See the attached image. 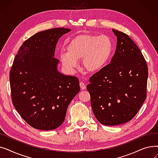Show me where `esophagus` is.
Here are the masks:
<instances>
[{
    "label": "esophagus",
    "mask_w": 158,
    "mask_h": 158,
    "mask_svg": "<svg viewBox=\"0 0 158 158\" xmlns=\"http://www.w3.org/2000/svg\"><path fill=\"white\" fill-rule=\"evenodd\" d=\"M79 85H80V87H81V89H86V85H85V84L83 82H80V83H79Z\"/></svg>",
    "instance_id": "obj_1"
}]
</instances>
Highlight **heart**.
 Here are the masks:
<instances>
[{
    "label": "heart",
    "instance_id": "b5f03b06",
    "mask_svg": "<svg viewBox=\"0 0 158 158\" xmlns=\"http://www.w3.org/2000/svg\"><path fill=\"white\" fill-rule=\"evenodd\" d=\"M66 53L60 56L65 68L72 70L82 60L86 72L95 73L102 70L108 63L113 48L111 39L106 35H82L72 39L66 45Z\"/></svg>",
    "mask_w": 158,
    "mask_h": 158
}]
</instances>
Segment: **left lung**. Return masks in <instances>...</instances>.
I'll list each match as a JSON object with an SVG mask.
<instances>
[{
    "label": "left lung",
    "instance_id": "obj_1",
    "mask_svg": "<svg viewBox=\"0 0 158 158\" xmlns=\"http://www.w3.org/2000/svg\"><path fill=\"white\" fill-rule=\"evenodd\" d=\"M112 31L117 39L115 53L86 87L94 115L105 126L130 121L147 97L148 68L142 53L127 35Z\"/></svg>",
    "mask_w": 158,
    "mask_h": 158
}]
</instances>
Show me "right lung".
<instances>
[{
    "instance_id": "obj_1",
    "label": "right lung",
    "mask_w": 158,
    "mask_h": 158,
    "mask_svg": "<svg viewBox=\"0 0 158 158\" xmlns=\"http://www.w3.org/2000/svg\"><path fill=\"white\" fill-rule=\"evenodd\" d=\"M71 30L54 28L25 41L10 73L12 102L29 126L49 131L60 127L73 98L79 92L78 78L58 72L54 57L60 38Z\"/></svg>"
}]
</instances>
